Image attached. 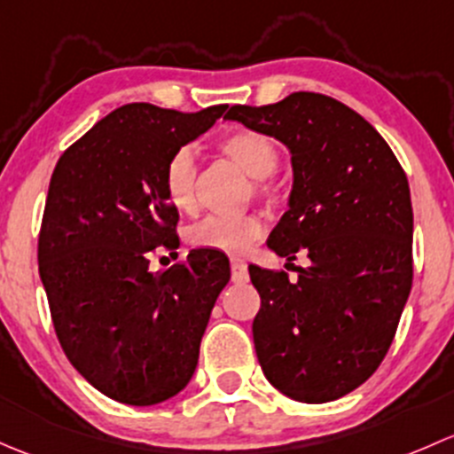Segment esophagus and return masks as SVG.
I'll use <instances>...</instances> for the list:
<instances>
[{
	"label": "esophagus",
	"instance_id": "34e87169",
	"mask_svg": "<svg viewBox=\"0 0 454 454\" xmlns=\"http://www.w3.org/2000/svg\"><path fill=\"white\" fill-rule=\"evenodd\" d=\"M231 279L236 284H245L249 279V270H247V262L242 258H231Z\"/></svg>",
	"mask_w": 454,
	"mask_h": 454
}]
</instances>
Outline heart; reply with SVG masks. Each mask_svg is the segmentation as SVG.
Segmentation results:
<instances>
[{
  "label": "heart",
  "mask_w": 454,
  "mask_h": 454,
  "mask_svg": "<svg viewBox=\"0 0 454 454\" xmlns=\"http://www.w3.org/2000/svg\"><path fill=\"white\" fill-rule=\"evenodd\" d=\"M218 153L236 163L245 175L251 176V192L258 199L275 200L278 188L270 181V172L278 168L279 151L269 135L260 130H231L216 144ZM163 192L168 203L179 212L196 209V163L188 148L172 153L163 166ZM264 231V223L258 214H212L194 223L185 231L188 245L196 249H212L221 254H242L254 245Z\"/></svg>",
  "instance_id": "heart-1"
}]
</instances>
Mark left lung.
I'll return each instance as SVG.
<instances>
[{
    "mask_svg": "<svg viewBox=\"0 0 454 454\" xmlns=\"http://www.w3.org/2000/svg\"><path fill=\"white\" fill-rule=\"evenodd\" d=\"M291 151L288 209L270 251L291 266L251 264L262 306L254 343L266 380L288 398L321 404L349 394L385 358L413 284L409 181L389 144L363 115L324 93L297 91L225 114ZM294 266V265H293Z\"/></svg>",
    "mask_w": 454,
    "mask_h": 454,
    "instance_id": "obj_1",
    "label": "left lung"
}]
</instances>
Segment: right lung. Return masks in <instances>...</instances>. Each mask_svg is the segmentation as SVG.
<instances>
[{
	"mask_svg": "<svg viewBox=\"0 0 454 454\" xmlns=\"http://www.w3.org/2000/svg\"><path fill=\"white\" fill-rule=\"evenodd\" d=\"M133 102L111 111L56 163L39 233V275L65 356L106 398L151 406L192 378L229 260L192 249L151 270L157 247L176 249L179 212L163 166L225 114Z\"/></svg>",
	"mask_w": 454,
	"mask_h": 454,
	"instance_id": "add662e5",
	"label": "right lung"
}]
</instances>
